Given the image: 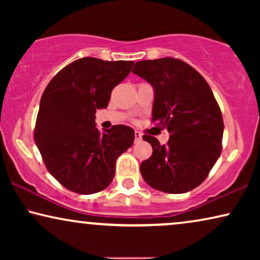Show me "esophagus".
<instances>
[{"label":"esophagus","instance_id":"34e87169","mask_svg":"<svg viewBox=\"0 0 260 260\" xmlns=\"http://www.w3.org/2000/svg\"><path fill=\"white\" fill-rule=\"evenodd\" d=\"M142 140V134L140 131H135V142H140Z\"/></svg>","mask_w":260,"mask_h":260}]
</instances>
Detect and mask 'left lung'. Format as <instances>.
I'll use <instances>...</instances> for the list:
<instances>
[{
  "instance_id": "1",
  "label": "left lung",
  "mask_w": 260,
  "mask_h": 260,
  "mask_svg": "<svg viewBox=\"0 0 260 260\" xmlns=\"http://www.w3.org/2000/svg\"><path fill=\"white\" fill-rule=\"evenodd\" d=\"M133 73L154 88L152 122L170 134L166 145L152 136L150 158L141 163V174L154 189L187 193L204 182L221 154L223 122L214 94L202 76L174 58L143 60Z\"/></svg>"
}]
</instances>
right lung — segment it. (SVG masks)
Here are the masks:
<instances>
[{"instance_id": "obj_1", "label": "right lung", "mask_w": 260, "mask_h": 260, "mask_svg": "<svg viewBox=\"0 0 260 260\" xmlns=\"http://www.w3.org/2000/svg\"><path fill=\"white\" fill-rule=\"evenodd\" d=\"M134 61L81 58L60 71L44 91L34 131L46 168L67 189L93 194L112 182L116 159L134 143L135 131L115 125L101 133L95 111L109 104L112 88Z\"/></svg>"}]
</instances>
